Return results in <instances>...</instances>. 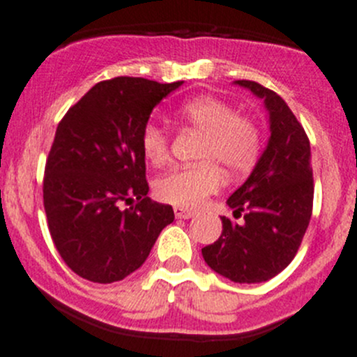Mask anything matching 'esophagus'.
<instances>
[{
    "mask_svg": "<svg viewBox=\"0 0 357 357\" xmlns=\"http://www.w3.org/2000/svg\"><path fill=\"white\" fill-rule=\"evenodd\" d=\"M174 214L178 219H190L197 214V211H192V208H185V207H174Z\"/></svg>",
    "mask_w": 357,
    "mask_h": 357,
    "instance_id": "34e87169",
    "label": "esophagus"
}]
</instances>
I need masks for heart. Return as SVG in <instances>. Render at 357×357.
Wrapping results in <instances>:
<instances>
[{"label": "heart", "mask_w": 357, "mask_h": 357, "mask_svg": "<svg viewBox=\"0 0 357 357\" xmlns=\"http://www.w3.org/2000/svg\"><path fill=\"white\" fill-rule=\"evenodd\" d=\"M176 119L185 128L204 135L199 153L202 164L176 167L155 181V195L162 202L185 208L200 207L225 185V172L245 174L261 153V129L254 119L215 96H200L185 102L176 110ZM142 149L153 165L169 160L171 138L160 126L149 122L142 131Z\"/></svg>", "instance_id": "obj_1"}]
</instances>
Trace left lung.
Listing matches in <instances>:
<instances>
[{"instance_id":"obj_1","label":"left lung","mask_w":357,"mask_h":357,"mask_svg":"<svg viewBox=\"0 0 357 357\" xmlns=\"http://www.w3.org/2000/svg\"><path fill=\"white\" fill-rule=\"evenodd\" d=\"M264 100L268 146L248 179L226 200L235 218L222 215V233L202 248L204 261L235 283H261L282 273L301 247L312 214L311 146L285 100L255 81H235Z\"/></svg>"}]
</instances>
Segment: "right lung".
<instances>
[{
    "mask_svg": "<svg viewBox=\"0 0 357 357\" xmlns=\"http://www.w3.org/2000/svg\"><path fill=\"white\" fill-rule=\"evenodd\" d=\"M183 81L114 77L93 86L56 128L43 179L50 235L63 262L93 283L124 280L149 257L171 205L153 202L142 131ZM137 199L122 211V201Z\"/></svg>",
    "mask_w": 357,
    "mask_h": 357,
    "instance_id": "add662e5",
    "label": "right lung"
}]
</instances>
